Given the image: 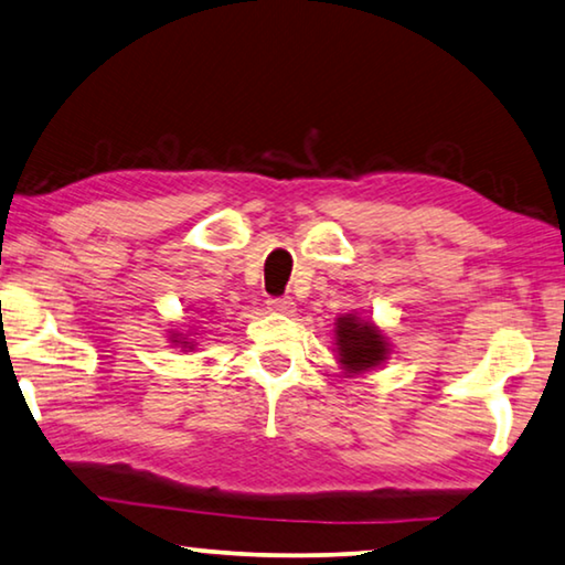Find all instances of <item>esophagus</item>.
Returning a JSON list of instances; mask_svg holds the SVG:
<instances>
[{"label":"esophagus","instance_id":"obj_1","mask_svg":"<svg viewBox=\"0 0 565 565\" xmlns=\"http://www.w3.org/2000/svg\"><path fill=\"white\" fill-rule=\"evenodd\" d=\"M267 306H270V310H275V312H292L295 302H292L290 295H282V298L267 300Z\"/></svg>","mask_w":565,"mask_h":565}]
</instances>
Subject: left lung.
<instances>
[{"mask_svg": "<svg viewBox=\"0 0 565 565\" xmlns=\"http://www.w3.org/2000/svg\"><path fill=\"white\" fill-rule=\"evenodd\" d=\"M335 345H338V355H341L343 369L351 373L379 366L388 353L386 341L379 328L373 323H366V320H359L355 316L338 318Z\"/></svg>", "mask_w": 565, "mask_h": 565, "instance_id": "left-lung-1", "label": "left lung"}]
</instances>
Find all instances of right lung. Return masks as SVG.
<instances>
[{
	"label": "right lung",
	"instance_id": "add662e5",
	"mask_svg": "<svg viewBox=\"0 0 565 565\" xmlns=\"http://www.w3.org/2000/svg\"><path fill=\"white\" fill-rule=\"evenodd\" d=\"M173 338H177V335H173ZM177 343H181V341H177ZM186 343V341H184ZM189 349H192V345H189Z\"/></svg>",
	"mask_w": 565,
	"mask_h": 565
}]
</instances>
